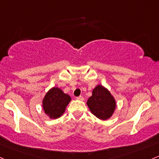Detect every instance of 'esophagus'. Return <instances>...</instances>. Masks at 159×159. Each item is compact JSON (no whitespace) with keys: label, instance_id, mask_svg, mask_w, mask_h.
Wrapping results in <instances>:
<instances>
[{"label":"esophagus","instance_id":"1","mask_svg":"<svg viewBox=\"0 0 159 159\" xmlns=\"http://www.w3.org/2000/svg\"><path fill=\"white\" fill-rule=\"evenodd\" d=\"M77 99H78V100H84V97H82V96H79V97H76Z\"/></svg>","mask_w":159,"mask_h":159}]
</instances>
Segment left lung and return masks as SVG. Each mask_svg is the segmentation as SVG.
<instances>
[{
    "mask_svg": "<svg viewBox=\"0 0 159 159\" xmlns=\"http://www.w3.org/2000/svg\"><path fill=\"white\" fill-rule=\"evenodd\" d=\"M90 111L102 120L109 118L116 109V101L109 90L101 85L93 89L92 96L87 102Z\"/></svg>",
    "mask_w": 159,
    "mask_h": 159,
    "instance_id": "8db88e82",
    "label": "left lung"
}]
</instances>
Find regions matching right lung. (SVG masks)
Masks as SVG:
<instances>
[{"instance_id":"add662e5","label":"right lung","mask_w":159,"mask_h":159,"mask_svg":"<svg viewBox=\"0 0 159 159\" xmlns=\"http://www.w3.org/2000/svg\"><path fill=\"white\" fill-rule=\"evenodd\" d=\"M71 101V97L58 88L50 90L43 99V108L50 118H60Z\"/></svg>"}]
</instances>
